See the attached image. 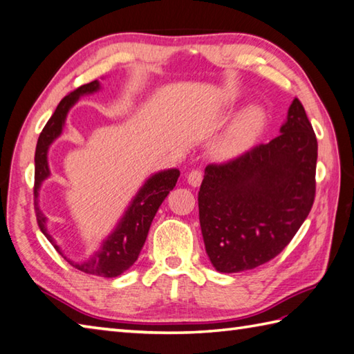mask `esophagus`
I'll return each mask as SVG.
<instances>
[{
  "label": "esophagus",
  "instance_id": "obj_1",
  "mask_svg": "<svg viewBox=\"0 0 354 354\" xmlns=\"http://www.w3.org/2000/svg\"><path fill=\"white\" fill-rule=\"evenodd\" d=\"M186 178H187V183H189L194 187H197V186H200L201 180H203V172L198 171V169H192L189 174H187Z\"/></svg>",
  "mask_w": 354,
  "mask_h": 354
}]
</instances>
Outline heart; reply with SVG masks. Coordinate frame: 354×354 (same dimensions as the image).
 I'll use <instances>...</instances> for the list:
<instances>
[{
	"mask_svg": "<svg viewBox=\"0 0 354 354\" xmlns=\"http://www.w3.org/2000/svg\"><path fill=\"white\" fill-rule=\"evenodd\" d=\"M264 111L258 106H248L234 118L218 139L214 142L212 153L220 160H232L243 156L254 145L264 127Z\"/></svg>",
	"mask_w": 354,
	"mask_h": 354,
	"instance_id": "b5f03b06",
	"label": "heart"
}]
</instances>
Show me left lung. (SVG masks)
Segmentation results:
<instances>
[{
    "mask_svg": "<svg viewBox=\"0 0 354 354\" xmlns=\"http://www.w3.org/2000/svg\"><path fill=\"white\" fill-rule=\"evenodd\" d=\"M279 131L269 143L205 169L200 226L218 272L236 273L270 261L313 206L318 140L299 99H293Z\"/></svg>",
    "mask_w": 354,
    "mask_h": 354,
    "instance_id": "obj_1",
    "label": "left lung"
}]
</instances>
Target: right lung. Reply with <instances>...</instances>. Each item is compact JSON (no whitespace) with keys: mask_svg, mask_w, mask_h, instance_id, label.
I'll return each instance as SVG.
<instances>
[{"mask_svg":"<svg viewBox=\"0 0 354 354\" xmlns=\"http://www.w3.org/2000/svg\"><path fill=\"white\" fill-rule=\"evenodd\" d=\"M99 86L100 85L97 81H93L90 84L81 85L75 91L68 93V95L61 100L59 105L56 106L53 116L48 119L44 129H42L39 134L38 143H36L35 187H33L36 221H38L41 232L48 238V241L53 244L55 249L59 252V254H62V252L59 250V248H57V244L55 243L53 238L47 232V227H46L47 218L46 215L41 212L36 197H38L41 183L50 176V169L47 163L48 147L52 145L56 137L61 136L68 110L82 95L95 93L99 90ZM178 176H180L178 169H167V171L157 172V174H154L153 177H149L145 182V185L140 187V191L137 192V196L131 201V205L128 206L125 215L120 218L118 227L114 229V232L106 238L96 254L90 257L86 261L73 263L64 255L62 257L66 258L73 268H76L77 270H81L84 273H88V275L114 278V277H119L120 273H124L125 270H128L136 263V259L139 257L143 244H145L148 230H149L151 223H153L157 209L160 207V205L163 203V200L167 198L169 191L174 189Z\"/></svg>","mask_w":354,"mask_h":354,"instance_id":"1","label":"right lung"}]
</instances>
